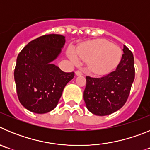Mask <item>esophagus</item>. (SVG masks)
<instances>
[{
	"label": "esophagus",
	"instance_id": "esophagus-1",
	"mask_svg": "<svg viewBox=\"0 0 150 150\" xmlns=\"http://www.w3.org/2000/svg\"><path fill=\"white\" fill-rule=\"evenodd\" d=\"M75 74H76V76H81L82 74H83L81 71H76V72H75Z\"/></svg>",
	"mask_w": 150,
	"mask_h": 150
}]
</instances>
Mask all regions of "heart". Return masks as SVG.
Segmentation results:
<instances>
[{"label": "heart", "mask_w": 150, "mask_h": 150, "mask_svg": "<svg viewBox=\"0 0 150 150\" xmlns=\"http://www.w3.org/2000/svg\"><path fill=\"white\" fill-rule=\"evenodd\" d=\"M67 55L76 64L80 61L87 62L91 71L104 74L117 65L121 59L122 50L110 41L96 40L77 46L74 52L69 50Z\"/></svg>", "instance_id": "obj_1"}]
</instances>
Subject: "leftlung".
I'll use <instances>...</instances> for the list:
<instances>
[{"instance_id": "obj_1", "label": "left lung", "mask_w": 150, "mask_h": 150, "mask_svg": "<svg viewBox=\"0 0 150 150\" xmlns=\"http://www.w3.org/2000/svg\"><path fill=\"white\" fill-rule=\"evenodd\" d=\"M123 55L116 71L100 77L86 76L83 93L88 111L97 116H107L124 106L134 79L132 52L123 46Z\"/></svg>"}]
</instances>
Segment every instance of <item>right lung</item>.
I'll return each instance as SVG.
<instances>
[{"label":"right lung","instance_id":"1","mask_svg":"<svg viewBox=\"0 0 150 150\" xmlns=\"http://www.w3.org/2000/svg\"><path fill=\"white\" fill-rule=\"evenodd\" d=\"M65 44V37L47 34L30 41L18 54L14 71L18 100L30 112L43 114L57 106L74 73L52 63Z\"/></svg>","mask_w":150,"mask_h":150}]
</instances>
